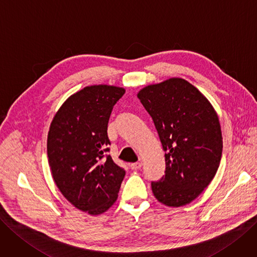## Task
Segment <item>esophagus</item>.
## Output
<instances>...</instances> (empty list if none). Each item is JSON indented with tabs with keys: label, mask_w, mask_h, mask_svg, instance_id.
I'll use <instances>...</instances> for the list:
<instances>
[{
	"label": "esophagus",
	"mask_w": 257,
	"mask_h": 257,
	"mask_svg": "<svg viewBox=\"0 0 257 257\" xmlns=\"http://www.w3.org/2000/svg\"><path fill=\"white\" fill-rule=\"evenodd\" d=\"M130 167H131V169H134V170L140 169V168L142 167V163H141V162H136V163H132V164L130 165Z\"/></svg>",
	"instance_id": "esophagus-1"
}]
</instances>
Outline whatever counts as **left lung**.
<instances>
[{"mask_svg":"<svg viewBox=\"0 0 257 257\" xmlns=\"http://www.w3.org/2000/svg\"><path fill=\"white\" fill-rule=\"evenodd\" d=\"M138 97L165 151V175L151 182L155 197L174 207L192 202L220 164L222 136L217 113L200 91L182 78L148 85Z\"/></svg>","mask_w":257,"mask_h":257,"instance_id":"1","label":"left lung"}]
</instances>
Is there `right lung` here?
I'll return each instance as SVG.
<instances>
[{
    "instance_id": "obj_1",
    "label": "right lung",
    "mask_w": 257,
    "mask_h": 257,
    "mask_svg": "<svg viewBox=\"0 0 257 257\" xmlns=\"http://www.w3.org/2000/svg\"><path fill=\"white\" fill-rule=\"evenodd\" d=\"M125 90L99 84L85 87L65 100L47 136V157L54 181L75 207L90 215L106 212L116 201L125 169L107 155L108 122Z\"/></svg>"
}]
</instances>
